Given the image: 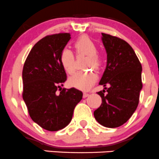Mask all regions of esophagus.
<instances>
[{
  "mask_svg": "<svg viewBox=\"0 0 159 159\" xmlns=\"http://www.w3.org/2000/svg\"><path fill=\"white\" fill-rule=\"evenodd\" d=\"M89 93H86V92H84V94H83V97L84 98H87L88 96H89Z\"/></svg>",
  "mask_w": 159,
  "mask_h": 159,
  "instance_id": "1",
  "label": "esophagus"
}]
</instances>
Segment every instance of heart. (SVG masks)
I'll return each mask as SVG.
<instances>
[{
  "instance_id": "1",
  "label": "heart",
  "mask_w": 159,
  "mask_h": 159,
  "mask_svg": "<svg viewBox=\"0 0 159 159\" xmlns=\"http://www.w3.org/2000/svg\"><path fill=\"white\" fill-rule=\"evenodd\" d=\"M77 55H87L85 66L99 68L102 60L97 54V46L89 37L83 36L75 41L74 44ZM60 62L65 71L71 75L75 70V57L74 53L68 48H64L60 53ZM98 79L97 74L92 70L79 71L70 77L68 83L70 86L76 89L87 91L94 84Z\"/></svg>"
}]
</instances>
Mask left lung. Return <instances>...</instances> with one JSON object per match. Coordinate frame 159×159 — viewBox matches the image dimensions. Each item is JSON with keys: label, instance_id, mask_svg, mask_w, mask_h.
I'll return each instance as SVG.
<instances>
[{"label": "left lung", "instance_id": "1", "mask_svg": "<svg viewBox=\"0 0 159 159\" xmlns=\"http://www.w3.org/2000/svg\"><path fill=\"white\" fill-rule=\"evenodd\" d=\"M107 51V66L99 84L109 88L98 91L102 105L94 111L98 122L117 128L129 119L137 108L142 89V65L134 50L121 38L102 33Z\"/></svg>", "mask_w": 159, "mask_h": 159}]
</instances>
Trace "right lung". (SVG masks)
I'll return each mask as SVG.
<instances>
[{"instance_id":"right-lung-1","label":"right lung","mask_w":159,"mask_h":159,"mask_svg":"<svg viewBox=\"0 0 159 159\" xmlns=\"http://www.w3.org/2000/svg\"><path fill=\"white\" fill-rule=\"evenodd\" d=\"M70 39L69 33L43 38L30 50L22 71V97L30 117L50 131L66 127L75 106L82 99L79 90L61 88L67 75L60 62V53Z\"/></svg>"}]
</instances>
